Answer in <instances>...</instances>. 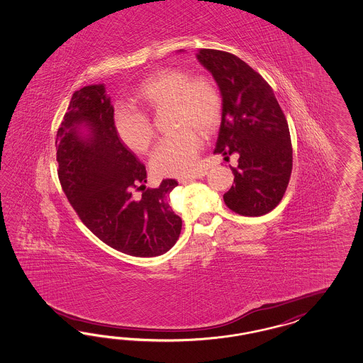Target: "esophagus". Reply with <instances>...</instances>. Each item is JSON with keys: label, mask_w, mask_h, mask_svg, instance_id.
<instances>
[{"label": "esophagus", "mask_w": 363, "mask_h": 363, "mask_svg": "<svg viewBox=\"0 0 363 363\" xmlns=\"http://www.w3.org/2000/svg\"><path fill=\"white\" fill-rule=\"evenodd\" d=\"M206 175H207V172H206V171H200V172H195V174H192V175H186V177H179V179H177V182L184 184V183L194 182V180H196V179H203Z\"/></svg>", "instance_id": "34e87169"}]
</instances>
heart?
Masks as SVG:
<instances>
[{
	"label": "heart",
	"instance_id": "b5f03b06",
	"mask_svg": "<svg viewBox=\"0 0 363 363\" xmlns=\"http://www.w3.org/2000/svg\"><path fill=\"white\" fill-rule=\"evenodd\" d=\"M131 102L145 113L171 110L174 134L164 138L154 151L150 167L159 177H180L196 164L203 135L218 130L223 115V98L211 78L194 77L177 69H163L145 78L131 95ZM114 130L119 142L135 154H145L154 139L148 118L131 108L114 113Z\"/></svg>",
	"mask_w": 363,
	"mask_h": 363
}]
</instances>
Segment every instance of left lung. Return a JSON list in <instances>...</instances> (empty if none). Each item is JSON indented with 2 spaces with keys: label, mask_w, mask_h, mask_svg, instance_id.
I'll list each match as a JSON object with an SVG mask.
<instances>
[{
  "label": "left lung",
  "mask_w": 363,
  "mask_h": 363,
  "mask_svg": "<svg viewBox=\"0 0 363 363\" xmlns=\"http://www.w3.org/2000/svg\"><path fill=\"white\" fill-rule=\"evenodd\" d=\"M196 58L212 74L223 98L213 154L238 155V166L230 167L235 186L224 194V201L238 215L262 216L280 203L291 174L285 115L267 81L236 55L200 49Z\"/></svg>",
  "instance_id": "8db88e82"
}]
</instances>
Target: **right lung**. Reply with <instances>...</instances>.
Listing matches in <instances>:
<instances>
[{"label":"right lung","instance_id":"obj_1","mask_svg":"<svg viewBox=\"0 0 363 363\" xmlns=\"http://www.w3.org/2000/svg\"><path fill=\"white\" fill-rule=\"evenodd\" d=\"M113 119L104 83L73 94L55 140L63 192L83 224L108 247L135 257L164 255L182 230V218L169 206L177 182L145 188V167L119 142ZM138 186L145 191L135 201Z\"/></svg>","mask_w":363,"mask_h":363}]
</instances>
